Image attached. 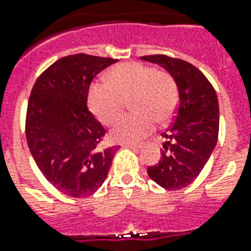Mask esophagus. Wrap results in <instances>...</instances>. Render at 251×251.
<instances>
[{
	"mask_svg": "<svg viewBox=\"0 0 251 251\" xmlns=\"http://www.w3.org/2000/svg\"><path fill=\"white\" fill-rule=\"evenodd\" d=\"M123 148H131V150L139 151L141 148V144H123Z\"/></svg>",
	"mask_w": 251,
	"mask_h": 251,
	"instance_id": "obj_1",
	"label": "esophagus"
}]
</instances>
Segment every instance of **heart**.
Here are the masks:
<instances>
[{
	"mask_svg": "<svg viewBox=\"0 0 251 251\" xmlns=\"http://www.w3.org/2000/svg\"><path fill=\"white\" fill-rule=\"evenodd\" d=\"M108 82L88 88V107L99 122L110 126L129 100L132 114L119 119L110 136L115 143H135L153 131L156 120L165 123L178 103V90L169 73L137 62L122 63L108 71Z\"/></svg>",
	"mask_w": 251,
	"mask_h": 251,
	"instance_id": "b5f03b06",
	"label": "heart"
}]
</instances>
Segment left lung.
<instances>
[{
  "label": "left lung",
  "mask_w": 251,
  "mask_h": 251,
  "mask_svg": "<svg viewBox=\"0 0 251 251\" xmlns=\"http://www.w3.org/2000/svg\"><path fill=\"white\" fill-rule=\"evenodd\" d=\"M172 75L178 90L175 122L163 133L161 159L148 176L164 189L177 190L195 181L216 148L220 127L217 94L205 75L188 62L167 55L141 56Z\"/></svg>",
  "instance_id": "8db88e82"
}]
</instances>
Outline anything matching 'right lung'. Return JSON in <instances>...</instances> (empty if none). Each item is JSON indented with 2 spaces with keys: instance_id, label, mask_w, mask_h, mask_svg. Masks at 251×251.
I'll use <instances>...</instances> for the list:
<instances>
[{
  "instance_id": "right-lung-1",
  "label": "right lung",
  "mask_w": 251,
  "mask_h": 251,
  "mask_svg": "<svg viewBox=\"0 0 251 251\" xmlns=\"http://www.w3.org/2000/svg\"><path fill=\"white\" fill-rule=\"evenodd\" d=\"M112 58L75 54L43 71L30 94L26 140L47 181L71 197L94 195L107 178L116 147L101 150L103 128L87 108L88 88Z\"/></svg>"
}]
</instances>
